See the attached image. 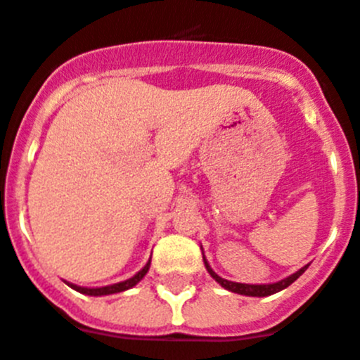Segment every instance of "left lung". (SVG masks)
<instances>
[{
	"label": "left lung",
	"instance_id": "obj_1",
	"mask_svg": "<svg viewBox=\"0 0 360 360\" xmlns=\"http://www.w3.org/2000/svg\"><path fill=\"white\" fill-rule=\"evenodd\" d=\"M203 263H205V269H207L209 274H211L212 278H214L216 281L221 285V287L227 288V290H231V292H236V294H241V295H252V297H265V295H272V294H276V292L283 290V288L290 287L292 283H294L295 279H297L299 276L303 274L304 270L308 269V265L303 266V269L297 270L295 274L288 276L287 279H281V281H278V283H272V285H245V283H234V281H227V279L219 278L214 270L209 266V263L205 262V257H203Z\"/></svg>",
	"mask_w": 360,
	"mask_h": 360
}]
</instances>
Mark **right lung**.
<instances>
[{"mask_svg":"<svg viewBox=\"0 0 360 360\" xmlns=\"http://www.w3.org/2000/svg\"><path fill=\"white\" fill-rule=\"evenodd\" d=\"M149 270V263L144 266V269L141 270V272H136L133 278L126 279V281L122 283H115V285H110V287H103V288H82V287H77V285H70V287L73 288V290L81 292V294H86V295H110V294H117V292H124L128 290V288L135 287L136 283L141 281L142 278H144L146 274H148Z\"/></svg>","mask_w":360,"mask_h":360,"instance_id":"add662e5","label":"right lung"}]
</instances>
